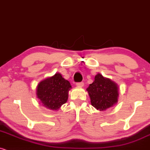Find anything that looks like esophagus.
Returning a JSON list of instances; mask_svg holds the SVG:
<instances>
[{
    "label": "esophagus",
    "instance_id": "34e87169",
    "mask_svg": "<svg viewBox=\"0 0 150 150\" xmlns=\"http://www.w3.org/2000/svg\"><path fill=\"white\" fill-rule=\"evenodd\" d=\"M76 86H78V87H83V86H84V83H83V82L76 83Z\"/></svg>",
    "mask_w": 150,
    "mask_h": 150
}]
</instances>
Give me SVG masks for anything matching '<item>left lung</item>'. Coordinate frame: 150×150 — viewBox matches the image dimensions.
<instances>
[{"mask_svg":"<svg viewBox=\"0 0 150 150\" xmlns=\"http://www.w3.org/2000/svg\"><path fill=\"white\" fill-rule=\"evenodd\" d=\"M92 106L103 111L115 105L118 101L119 87L111 79L98 73L95 81L86 89Z\"/></svg>","mask_w":150,"mask_h":150,"instance_id":"1","label":"left lung"}]
</instances>
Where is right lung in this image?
<instances>
[{
    "label": "right lung",
    "mask_w": 150,
    "mask_h": 150,
    "mask_svg": "<svg viewBox=\"0 0 150 150\" xmlns=\"http://www.w3.org/2000/svg\"><path fill=\"white\" fill-rule=\"evenodd\" d=\"M71 86L61 74L56 73L39 83L36 88L37 97L42 105L52 110H58L67 101Z\"/></svg>",
    "instance_id": "obj_1"
}]
</instances>
